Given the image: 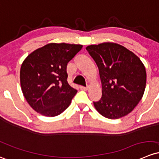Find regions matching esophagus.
Masks as SVG:
<instances>
[{"instance_id":"1","label":"esophagus","mask_w":159,"mask_h":159,"mask_svg":"<svg viewBox=\"0 0 159 159\" xmlns=\"http://www.w3.org/2000/svg\"><path fill=\"white\" fill-rule=\"evenodd\" d=\"M88 87H83V86H81L80 87V89L81 90H83V91H87L88 90Z\"/></svg>"}]
</instances>
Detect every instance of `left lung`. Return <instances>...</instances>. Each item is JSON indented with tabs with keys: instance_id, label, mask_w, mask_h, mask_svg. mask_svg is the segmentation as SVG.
<instances>
[{
	"instance_id": "1",
	"label": "left lung",
	"mask_w": 159,
	"mask_h": 159,
	"mask_svg": "<svg viewBox=\"0 0 159 159\" xmlns=\"http://www.w3.org/2000/svg\"><path fill=\"white\" fill-rule=\"evenodd\" d=\"M99 69L102 97L93 102L95 109L108 119L126 116L144 93L146 71L133 52L117 43H103L87 46Z\"/></svg>"
}]
</instances>
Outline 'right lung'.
Wrapping results in <instances>:
<instances>
[{
    "mask_svg": "<svg viewBox=\"0 0 159 159\" xmlns=\"http://www.w3.org/2000/svg\"><path fill=\"white\" fill-rule=\"evenodd\" d=\"M81 45L49 43L27 56L20 68L23 96L35 111L56 116L68 107L77 90L67 81V65Z\"/></svg>",
    "mask_w": 159,
    "mask_h": 159,
    "instance_id": "obj_1",
    "label": "right lung"
}]
</instances>
